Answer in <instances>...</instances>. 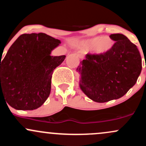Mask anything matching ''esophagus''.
<instances>
[{"label":"esophagus","mask_w":146,"mask_h":146,"mask_svg":"<svg viewBox=\"0 0 146 146\" xmlns=\"http://www.w3.org/2000/svg\"><path fill=\"white\" fill-rule=\"evenodd\" d=\"M76 56H77V57H79L80 59H83L84 57V54L82 51H78L77 54H76Z\"/></svg>","instance_id":"obj_1"}]
</instances>
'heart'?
<instances>
[{"label": "heart", "mask_w": 146, "mask_h": 146, "mask_svg": "<svg viewBox=\"0 0 146 146\" xmlns=\"http://www.w3.org/2000/svg\"><path fill=\"white\" fill-rule=\"evenodd\" d=\"M114 42L109 37H95L84 42L86 48H93L95 54L103 55L107 54L112 49Z\"/></svg>", "instance_id": "heart-1"}]
</instances>
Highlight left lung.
Instances as JSON below:
<instances>
[{"label":"left lung","mask_w":146,"mask_h":146,"mask_svg":"<svg viewBox=\"0 0 146 146\" xmlns=\"http://www.w3.org/2000/svg\"><path fill=\"white\" fill-rule=\"evenodd\" d=\"M109 37L115 42L109 52L86 54L76 68L80 88L99 103L122 98L135 85L142 70L141 57L136 45L123 34Z\"/></svg>","instance_id":"obj_1"}]
</instances>
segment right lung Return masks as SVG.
Instances as JSON below:
<instances>
[{"mask_svg":"<svg viewBox=\"0 0 146 146\" xmlns=\"http://www.w3.org/2000/svg\"><path fill=\"white\" fill-rule=\"evenodd\" d=\"M60 43L42 33L20 35L1 58V99L17 110L40 107L50 95L53 72L66 57L51 56Z\"/></svg>","mask_w":146,"mask_h":146,"instance_id":"obj_1","label":"right lung"}]
</instances>
